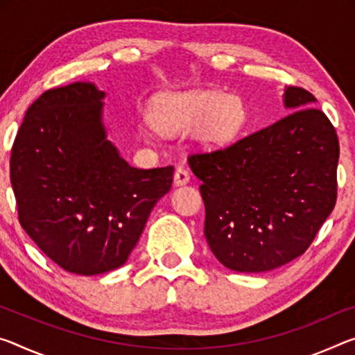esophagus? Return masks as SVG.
Segmentation results:
<instances>
[{
	"label": "esophagus",
	"instance_id": "obj_1",
	"mask_svg": "<svg viewBox=\"0 0 355 355\" xmlns=\"http://www.w3.org/2000/svg\"><path fill=\"white\" fill-rule=\"evenodd\" d=\"M191 178V173L187 167L183 166H178L177 171H175V175H173V182H175V184H178V187H182V184H187L189 182Z\"/></svg>",
	"mask_w": 355,
	"mask_h": 355
}]
</instances>
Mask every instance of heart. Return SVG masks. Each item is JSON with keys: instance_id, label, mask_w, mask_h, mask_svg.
Segmentation results:
<instances>
[{"instance_id": "1", "label": "heart", "mask_w": 355, "mask_h": 355, "mask_svg": "<svg viewBox=\"0 0 355 355\" xmlns=\"http://www.w3.org/2000/svg\"><path fill=\"white\" fill-rule=\"evenodd\" d=\"M245 118L240 99L218 92H188L157 98L151 112L156 129L180 132L198 126L204 145L216 147L235 136ZM147 134V132H145Z\"/></svg>"}]
</instances>
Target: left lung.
I'll list each match as a JSON object with an SVG mask.
<instances>
[{
  "instance_id": "1",
  "label": "left lung",
  "mask_w": 355,
  "mask_h": 355,
  "mask_svg": "<svg viewBox=\"0 0 355 355\" xmlns=\"http://www.w3.org/2000/svg\"><path fill=\"white\" fill-rule=\"evenodd\" d=\"M305 88L286 87L292 112L224 148L194 151L204 234L235 272L259 273L303 254L336 204L340 142Z\"/></svg>"
}]
</instances>
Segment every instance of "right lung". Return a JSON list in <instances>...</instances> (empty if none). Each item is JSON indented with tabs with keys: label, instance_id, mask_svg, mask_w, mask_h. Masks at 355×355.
<instances>
[{
	"label": "right lung",
	"instance_id": "obj_1",
	"mask_svg": "<svg viewBox=\"0 0 355 355\" xmlns=\"http://www.w3.org/2000/svg\"><path fill=\"white\" fill-rule=\"evenodd\" d=\"M104 93L87 82L47 89L28 107L10 151L19 221L44 254L77 275L128 261L173 166L136 168L105 139Z\"/></svg>",
	"mask_w": 355,
	"mask_h": 355
}]
</instances>
